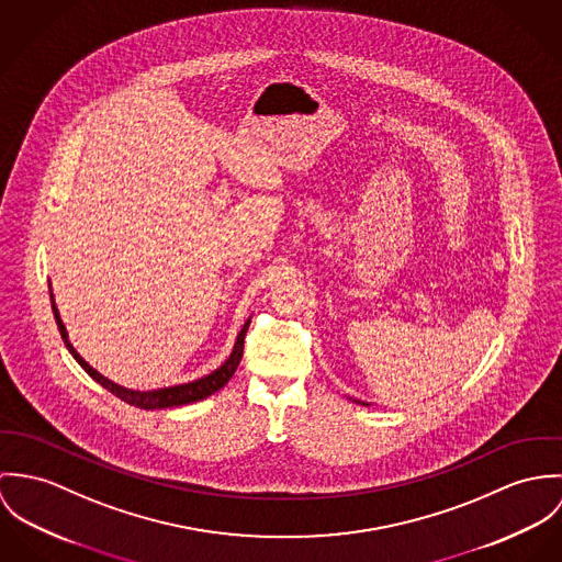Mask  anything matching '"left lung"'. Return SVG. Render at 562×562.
Segmentation results:
<instances>
[{
	"instance_id": "left-lung-1",
	"label": "left lung",
	"mask_w": 562,
	"mask_h": 562,
	"mask_svg": "<svg viewBox=\"0 0 562 562\" xmlns=\"http://www.w3.org/2000/svg\"><path fill=\"white\" fill-rule=\"evenodd\" d=\"M356 403H360V405H369V403H364V401H358V398H353Z\"/></svg>"
}]
</instances>
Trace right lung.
<instances>
[{
    "mask_svg": "<svg viewBox=\"0 0 562 562\" xmlns=\"http://www.w3.org/2000/svg\"><path fill=\"white\" fill-rule=\"evenodd\" d=\"M49 293H52V308H54V316H56V323H58V329L63 334L64 345L66 349L70 351V356L79 362V367L90 374L97 383H101L105 390H110L112 394H116L121 401H125L128 405H135L139 409H166V407H179V405H189V403H195V401H202L211 394H215L217 390H222L231 376L237 371L239 362H241V356H244V340H246V334H248V327H250L251 316H248V321L241 325L239 334H237V340H235V347L231 351V356L226 358V362L222 367H217L215 371H211L209 374H202L193 381L188 383H175V385H164V387H153V390H133V387H125L112 379H108L105 374L99 373L97 369H92L79 353L77 349L70 345V338H68V331L64 327L63 316L60 311L56 306V297H54V291H52V284H49Z\"/></svg>",
    "mask_w": 562,
    "mask_h": 562,
    "instance_id": "obj_1",
    "label": "right lung"
}]
</instances>
